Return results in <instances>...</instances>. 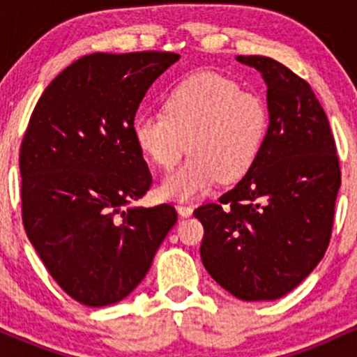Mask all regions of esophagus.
<instances>
[{
  "mask_svg": "<svg viewBox=\"0 0 357 357\" xmlns=\"http://www.w3.org/2000/svg\"><path fill=\"white\" fill-rule=\"evenodd\" d=\"M176 210H178V213L181 216H191L192 215V204H186V203H179L178 206H176Z\"/></svg>",
  "mask_w": 357,
  "mask_h": 357,
  "instance_id": "34e87169",
  "label": "esophagus"
}]
</instances>
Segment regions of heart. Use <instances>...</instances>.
<instances>
[{"label": "heart", "instance_id": "heart-1", "mask_svg": "<svg viewBox=\"0 0 357 357\" xmlns=\"http://www.w3.org/2000/svg\"><path fill=\"white\" fill-rule=\"evenodd\" d=\"M268 129V110L257 93L216 73H196L167 93L162 114H141L132 122L134 141L155 166L178 171L166 176V198L190 199L216 181L233 183L255 162Z\"/></svg>", "mask_w": 357, "mask_h": 357}]
</instances>
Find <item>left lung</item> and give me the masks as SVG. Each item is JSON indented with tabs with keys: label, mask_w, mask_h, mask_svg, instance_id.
<instances>
[{
	"label": "left lung",
	"mask_w": 357,
	"mask_h": 357,
	"mask_svg": "<svg viewBox=\"0 0 357 357\" xmlns=\"http://www.w3.org/2000/svg\"><path fill=\"white\" fill-rule=\"evenodd\" d=\"M236 60L267 82V136L245 178L192 215L204 228L199 253L210 275L241 301H275L329 247L341 167L310 85L268 56Z\"/></svg>",
	"instance_id": "8db88e82"
}]
</instances>
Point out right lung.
I'll use <instances>...</instances> for the list:
<instances>
[{
	"label": "right lung",
	"instance_id": "1",
	"mask_svg": "<svg viewBox=\"0 0 357 357\" xmlns=\"http://www.w3.org/2000/svg\"><path fill=\"white\" fill-rule=\"evenodd\" d=\"M178 53H92L36 102L22 147V218L53 280L77 302L116 304L141 284L178 221L173 204L127 208L153 184L132 122Z\"/></svg>",
	"mask_w": 357,
	"mask_h": 357
}]
</instances>
